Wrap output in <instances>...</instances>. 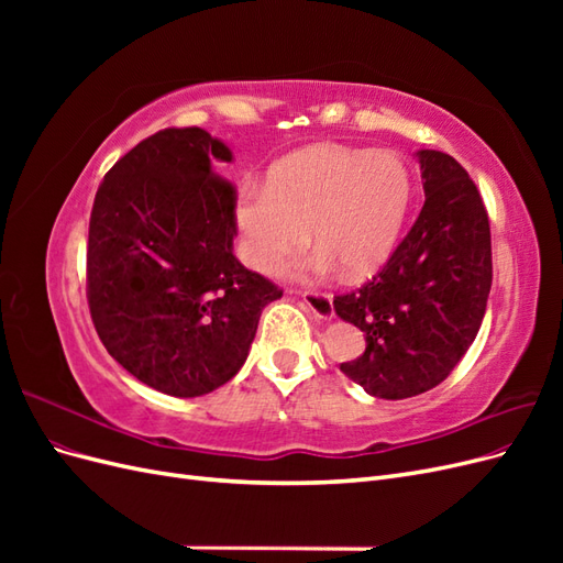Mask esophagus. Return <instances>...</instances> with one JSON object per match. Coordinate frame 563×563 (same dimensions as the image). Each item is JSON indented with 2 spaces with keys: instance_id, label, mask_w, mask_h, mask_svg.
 I'll list each match as a JSON object with an SVG mask.
<instances>
[{
  "instance_id": "34e87169",
  "label": "esophagus",
  "mask_w": 563,
  "mask_h": 563,
  "mask_svg": "<svg viewBox=\"0 0 563 563\" xmlns=\"http://www.w3.org/2000/svg\"><path fill=\"white\" fill-rule=\"evenodd\" d=\"M302 300L319 319H333V298L323 291H305Z\"/></svg>"
}]
</instances>
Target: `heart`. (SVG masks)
<instances>
[{
  "mask_svg": "<svg viewBox=\"0 0 563 563\" xmlns=\"http://www.w3.org/2000/svg\"><path fill=\"white\" fill-rule=\"evenodd\" d=\"M413 201V176L395 152L314 145L272 168L265 187L236 199V225L253 267L272 269L308 242L319 251L302 269L340 265L362 279L399 244Z\"/></svg>",
  "mask_w": 563,
  "mask_h": 563,
  "instance_id": "b5f03b06",
  "label": "heart"
}]
</instances>
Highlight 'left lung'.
<instances>
[{
  "label": "left lung",
  "instance_id": "obj_1",
  "mask_svg": "<svg viewBox=\"0 0 563 563\" xmlns=\"http://www.w3.org/2000/svg\"><path fill=\"white\" fill-rule=\"evenodd\" d=\"M424 203L385 267L335 296L340 319L366 350L340 364L371 397L408 399L449 378L479 333L493 282L488 213L474 180L451 155L418 152Z\"/></svg>",
  "mask_w": 563,
  "mask_h": 563
}]
</instances>
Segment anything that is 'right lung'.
Segmentation results:
<instances>
[{
    "label": "right lung",
    "mask_w": 563,
    "mask_h": 563,
    "mask_svg": "<svg viewBox=\"0 0 563 563\" xmlns=\"http://www.w3.org/2000/svg\"><path fill=\"white\" fill-rule=\"evenodd\" d=\"M230 147L199 126L141 141L100 183L87 246L96 333L133 378L201 397L236 376L279 286L232 253Z\"/></svg>",
    "instance_id": "obj_1"
}]
</instances>
